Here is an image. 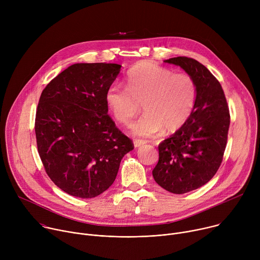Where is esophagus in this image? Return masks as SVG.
<instances>
[{"mask_svg":"<svg viewBox=\"0 0 260 260\" xmlns=\"http://www.w3.org/2000/svg\"><path fill=\"white\" fill-rule=\"evenodd\" d=\"M144 144H145V142L142 141V140H135V141H134V145H135L136 148H138V147H140V146H142V145H144Z\"/></svg>","mask_w":260,"mask_h":260,"instance_id":"34e87169","label":"esophagus"}]
</instances>
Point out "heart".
<instances>
[{
    "label": "heart",
    "instance_id": "obj_1",
    "mask_svg": "<svg viewBox=\"0 0 260 260\" xmlns=\"http://www.w3.org/2000/svg\"><path fill=\"white\" fill-rule=\"evenodd\" d=\"M105 100L120 124L127 125L139 112L144 114L132 125V134L150 138L165 128L176 132L188 121L198 100V85L187 73H174L150 60L135 64L126 75V86L110 85Z\"/></svg>",
    "mask_w": 260,
    "mask_h": 260
}]
</instances>
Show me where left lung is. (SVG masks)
<instances>
[{"mask_svg": "<svg viewBox=\"0 0 260 260\" xmlns=\"http://www.w3.org/2000/svg\"><path fill=\"white\" fill-rule=\"evenodd\" d=\"M165 61L180 66L198 85L192 115L158 145L159 158L152 171L159 186L183 194L202 187L217 173L225 151L231 115L221 84L204 64L186 56Z\"/></svg>", "mask_w": 260, "mask_h": 260, "instance_id": "8db88e82", "label": "left lung"}]
</instances>
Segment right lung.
<instances>
[{
  "instance_id": "right-lung-1",
  "label": "right lung",
  "mask_w": 260,
  "mask_h": 260,
  "mask_svg": "<svg viewBox=\"0 0 260 260\" xmlns=\"http://www.w3.org/2000/svg\"><path fill=\"white\" fill-rule=\"evenodd\" d=\"M117 63H75L43 89L36 111L37 147L46 174L70 196L91 199L113 184L134 149L108 114L105 94Z\"/></svg>"
}]
</instances>
